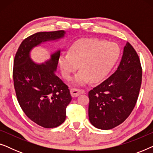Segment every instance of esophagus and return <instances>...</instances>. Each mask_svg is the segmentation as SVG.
<instances>
[{"label": "esophagus", "instance_id": "esophagus-1", "mask_svg": "<svg viewBox=\"0 0 153 153\" xmlns=\"http://www.w3.org/2000/svg\"><path fill=\"white\" fill-rule=\"evenodd\" d=\"M70 93L73 97H78L79 95H81V94L84 93L85 91H83V90H81V89L72 88L70 90Z\"/></svg>", "mask_w": 153, "mask_h": 153}]
</instances>
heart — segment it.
<instances>
[{
	"mask_svg": "<svg viewBox=\"0 0 153 153\" xmlns=\"http://www.w3.org/2000/svg\"><path fill=\"white\" fill-rule=\"evenodd\" d=\"M120 49L116 44L96 39H81L71 46L68 53L59 57L60 69L64 78L70 79L79 68L73 83L82 85L92 80L99 82L106 78L118 61Z\"/></svg>",
	"mask_w": 153,
	"mask_h": 153,
	"instance_id": "obj_1",
	"label": "heart"
}]
</instances>
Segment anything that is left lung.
<instances>
[{
    "mask_svg": "<svg viewBox=\"0 0 153 153\" xmlns=\"http://www.w3.org/2000/svg\"><path fill=\"white\" fill-rule=\"evenodd\" d=\"M141 78L139 56L127 42L116 72L89 91L88 117L91 124L107 130L124 122L137 103Z\"/></svg>",
    "mask_w": 153,
    "mask_h": 153,
    "instance_id": "8db88e82",
    "label": "left lung"
}]
</instances>
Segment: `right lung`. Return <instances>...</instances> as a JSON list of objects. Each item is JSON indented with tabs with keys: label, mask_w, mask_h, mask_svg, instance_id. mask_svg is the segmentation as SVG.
I'll return each mask as SVG.
<instances>
[{
	"label": "right lung",
	"mask_w": 153,
	"mask_h": 153,
	"mask_svg": "<svg viewBox=\"0 0 153 153\" xmlns=\"http://www.w3.org/2000/svg\"><path fill=\"white\" fill-rule=\"evenodd\" d=\"M64 30L39 32L22 42L14 60L13 79L16 97L25 114L45 128L59 126L66 118V107L72 100L70 90L56 76L60 49L50 58L37 63L30 53L42 44L63 39Z\"/></svg>",
	"instance_id": "1"
}]
</instances>
